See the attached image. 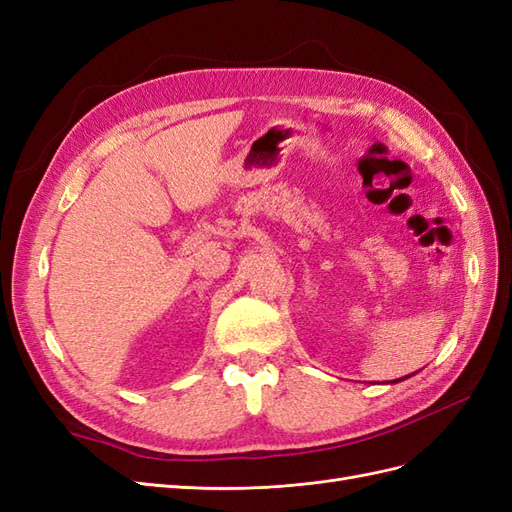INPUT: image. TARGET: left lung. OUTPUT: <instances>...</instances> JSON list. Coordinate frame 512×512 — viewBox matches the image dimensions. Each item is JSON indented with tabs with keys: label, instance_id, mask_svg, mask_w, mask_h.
<instances>
[{
	"label": "left lung",
	"instance_id": "1",
	"mask_svg": "<svg viewBox=\"0 0 512 512\" xmlns=\"http://www.w3.org/2000/svg\"><path fill=\"white\" fill-rule=\"evenodd\" d=\"M397 382H401V379H394V382H392V384H397Z\"/></svg>",
	"mask_w": 512,
	"mask_h": 512
}]
</instances>
